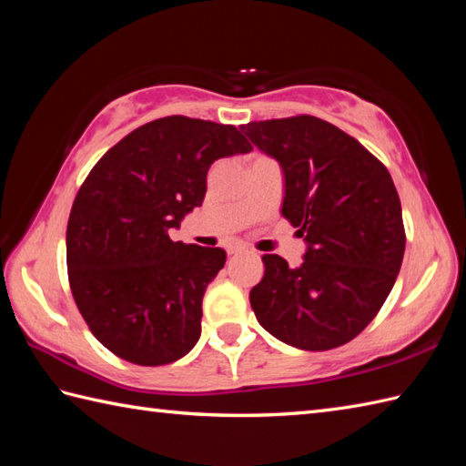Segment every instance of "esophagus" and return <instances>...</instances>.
<instances>
[{
    "instance_id": "esophagus-1",
    "label": "esophagus",
    "mask_w": 466,
    "mask_h": 466,
    "mask_svg": "<svg viewBox=\"0 0 466 466\" xmlns=\"http://www.w3.org/2000/svg\"><path fill=\"white\" fill-rule=\"evenodd\" d=\"M248 248H246V246H242V244H234V246H230V248H228V256H236V254H242V252H246Z\"/></svg>"
}]
</instances>
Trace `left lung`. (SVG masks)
I'll list each match as a JSON object with an SVG mask.
<instances>
[{
	"label": "left lung",
	"instance_id": "left-lung-1",
	"mask_svg": "<svg viewBox=\"0 0 466 466\" xmlns=\"http://www.w3.org/2000/svg\"><path fill=\"white\" fill-rule=\"evenodd\" d=\"M242 132L284 172L282 216L304 236L290 268L264 254L250 290L256 319L302 350H330L359 336L390 294L404 244L400 198L384 164L340 127L314 116L250 122Z\"/></svg>",
	"mask_w": 466,
	"mask_h": 466
}]
</instances>
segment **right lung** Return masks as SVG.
Masks as SVG:
<instances>
[{
	"mask_svg": "<svg viewBox=\"0 0 466 466\" xmlns=\"http://www.w3.org/2000/svg\"><path fill=\"white\" fill-rule=\"evenodd\" d=\"M250 150L234 126L167 116L136 127L87 174L67 220V279L107 350L162 366L194 349L206 286L226 252L167 232L202 206L216 160Z\"/></svg>",
	"mask_w": 466,
	"mask_h": 466,
	"instance_id": "right-lung-1",
	"label": "right lung"
}]
</instances>
